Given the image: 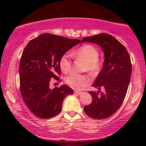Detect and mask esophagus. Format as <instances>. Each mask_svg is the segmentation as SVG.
Here are the masks:
<instances>
[{
	"mask_svg": "<svg viewBox=\"0 0 146 146\" xmlns=\"http://www.w3.org/2000/svg\"><path fill=\"white\" fill-rule=\"evenodd\" d=\"M74 93L76 94H78V95H80L82 93V92H80V91H74Z\"/></svg>",
	"mask_w": 146,
	"mask_h": 146,
	"instance_id": "obj_1",
	"label": "esophagus"
}]
</instances>
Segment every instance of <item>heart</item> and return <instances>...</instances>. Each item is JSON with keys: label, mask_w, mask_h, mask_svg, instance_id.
<instances>
[{"label": "heart", "mask_w": 146, "mask_h": 146, "mask_svg": "<svg viewBox=\"0 0 146 146\" xmlns=\"http://www.w3.org/2000/svg\"><path fill=\"white\" fill-rule=\"evenodd\" d=\"M72 55L76 58L81 59L85 62L84 70L91 73H96L100 67V63L98 60L99 52L95 46L90 44H85L80 47L76 50L72 52ZM59 65L62 71L68 73L70 71L72 61L70 55L66 53L62 56L59 61ZM66 83L74 89H81L86 86L90 82L89 76L86 75L71 73L65 79Z\"/></svg>", "instance_id": "b5f03b06"}]
</instances>
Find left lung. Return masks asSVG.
<instances>
[{
    "label": "left lung",
    "instance_id": "left-lung-1",
    "mask_svg": "<svg viewBox=\"0 0 146 146\" xmlns=\"http://www.w3.org/2000/svg\"><path fill=\"white\" fill-rule=\"evenodd\" d=\"M94 43L101 47L104 55L103 67L92 84L99 90L90 91L92 102L84 110L96 119L109 117L121 106L126 95L131 74L130 57L127 50L112 36L106 33L86 37L80 43ZM102 87L105 92L100 93Z\"/></svg>",
    "mask_w": 146,
    "mask_h": 146
}]
</instances>
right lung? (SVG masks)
Wrapping results in <instances>:
<instances>
[{"mask_svg":"<svg viewBox=\"0 0 146 146\" xmlns=\"http://www.w3.org/2000/svg\"><path fill=\"white\" fill-rule=\"evenodd\" d=\"M80 42L46 33L25 47L19 66L20 86L26 106L36 116L48 119L58 115L65 98L73 94V90L65 84L50 89V81L58 78L62 56Z\"/></svg>","mask_w":146,"mask_h":146,"instance_id":"1","label":"right lung"}]
</instances>
